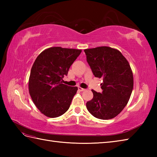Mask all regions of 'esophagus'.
Instances as JSON below:
<instances>
[{"label": "esophagus", "mask_w": 157, "mask_h": 157, "mask_svg": "<svg viewBox=\"0 0 157 157\" xmlns=\"http://www.w3.org/2000/svg\"><path fill=\"white\" fill-rule=\"evenodd\" d=\"M78 90L80 91V92H83V91H85L86 89L82 88H81V87H78Z\"/></svg>", "instance_id": "34e87169"}]
</instances>
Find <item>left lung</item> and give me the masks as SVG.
<instances>
[{
  "mask_svg": "<svg viewBox=\"0 0 157 157\" xmlns=\"http://www.w3.org/2000/svg\"><path fill=\"white\" fill-rule=\"evenodd\" d=\"M86 60L96 78H102V93L92 90L93 98L86 102L92 115L111 119L128 104L134 87V78L128 61L118 50L109 46L85 49Z\"/></svg>",
  "mask_w": 157,
  "mask_h": 157,
  "instance_id": "obj_1",
  "label": "left lung"
}]
</instances>
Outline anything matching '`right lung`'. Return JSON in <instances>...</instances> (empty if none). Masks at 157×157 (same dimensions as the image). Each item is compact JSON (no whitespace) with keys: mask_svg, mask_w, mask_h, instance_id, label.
Instances as JSON below:
<instances>
[{"mask_svg":"<svg viewBox=\"0 0 157 157\" xmlns=\"http://www.w3.org/2000/svg\"><path fill=\"white\" fill-rule=\"evenodd\" d=\"M82 50L51 47L40 54L33 64L29 78V92L39 111L51 118L69 109L78 87L62 84L69 69Z\"/></svg>","mask_w":157,"mask_h":157,"instance_id":"1","label":"right lung"}]
</instances>
